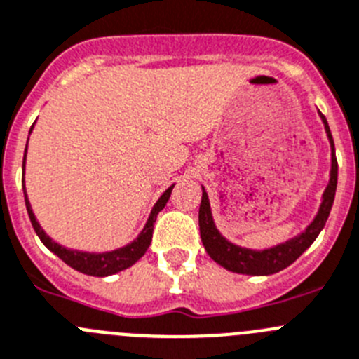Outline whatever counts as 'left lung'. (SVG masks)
I'll return each instance as SVG.
<instances>
[{
  "label": "left lung",
  "mask_w": 359,
  "mask_h": 359,
  "mask_svg": "<svg viewBox=\"0 0 359 359\" xmlns=\"http://www.w3.org/2000/svg\"><path fill=\"white\" fill-rule=\"evenodd\" d=\"M318 114L324 121L325 134H327V140L331 143V173H329L327 187H325L324 195H322L320 209H318L315 219L306 227L304 232H300L299 236L284 241V243L276 245V247L264 248V250H252V248L231 243L216 229L215 219H212L211 215L209 196L202 187V202H200L198 211L200 238H202L203 248L209 254V257L216 261L219 266L229 270V272L247 273V276H272V273L280 272L286 266H290L293 261L299 259L302 256V252L309 248V245L316 240V236L320 234V231L324 229L329 212H331L332 202H334V193H337L338 163L337 154H334V141H332L331 130H329L327 119L322 112H318Z\"/></svg>",
  "instance_id": "8db88e82"
}]
</instances>
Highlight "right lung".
Wrapping results in <instances>:
<instances>
[{
    "label": "right lung",
    "mask_w": 359,
    "mask_h": 359,
    "mask_svg": "<svg viewBox=\"0 0 359 359\" xmlns=\"http://www.w3.org/2000/svg\"><path fill=\"white\" fill-rule=\"evenodd\" d=\"M32 128H34V125H32ZM27 148H28V141H27ZM25 161H27V150H25V157H22V177H25ZM173 186H175V184H173ZM173 186L168 187L166 191L161 195V198L157 200L154 209H151L150 216H148L147 225H144V229L140 232V236H137L134 241H130V243L125 245V247L121 248H116V250L96 254V252L71 250V248L62 247V245H59L57 241L51 240L50 236L43 231V227L39 225L37 218H35L34 211H32L30 200H28L27 191H25V179H22V191H25V203H27L28 216H30L34 231L37 232L41 241L46 245V248H50V250L53 252L55 256H59L60 259H62L66 264H69L71 268H75V270H79V272L86 273V276H93V277H107V276H112V273L121 272V270L132 266L135 261H140L141 257L144 256V252H147L148 247H150L151 234H154V224H156L157 215L163 211V208L166 205L168 200H170Z\"/></svg>",
    "instance_id": "add662e5"
}]
</instances>
